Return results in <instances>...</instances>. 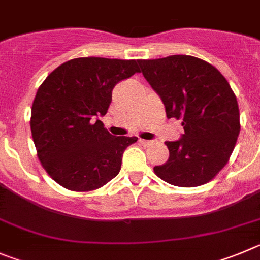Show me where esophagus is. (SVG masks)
Returning a JSON list of instances; mask_svg holds the SVG:
<instances>
[{"mask_svg":"<svg viewBox=\"0 0 260 260\" xmlns=\"http://www.w3.org/2000/svg\"><path fill=\"white\" fill-rule=\"evenodd\" d=\"M139 143L140 144H143V146H151L152 143V140H146V139H139Z\"/></svg>","mask_w":260,"mask_h":260,"instance_id":"34e87169","label":"esophagus"}]
</instances>
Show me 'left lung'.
I'll return each mask as SVG.
<instances>
[{
    "label": "left lung",
    "mask_w": 260,
    "mask_h": 260,
    "mask_svg": "<svg viewBox=\"0 0 260 260\" xmlns=\"http://www.w3.org/2000/svg\"><path fill=\"white\" fill-rule=\"evenodd\" d=\"M143 76L165 106L166 117L182 120L184 134L166 142L169 159L154 166L177 187H197L228 162L240 134L239 104L215 67L189 55L138 60Z\"/></svg>",
    "instance_id": "obj_1"
}]
</instances>
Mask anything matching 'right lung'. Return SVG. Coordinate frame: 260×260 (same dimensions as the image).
<instances>
[{"mask_svg":"<svg viewBox=\"0 0 260 260\" xmlns=\"http://www.w3.org/2000/svg\"><path fill=\"white\" fill-rule=\"evenodd\" d=\"M139 72L138 60L77 58L52 71L38 87L30 130L50 177L77 192L98 189L121 170L123 151L137 137H113L103 117L116 83Z\"/></svg>","mask_w":260,"mask_h":260,"instance_id":"1","label":"right lung"}]
</instances>
